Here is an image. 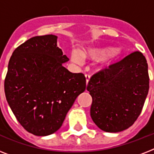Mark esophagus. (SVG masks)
Segmentation results:
<instances>
[{"label":"esophagus","instance_id":"obj_1","mask_svg":"<svg viewBox=\"0 0 154 154\" xmlns=\"http://www.w3.org/2000/svg\"><path fill=\"white\" fill-rule=\"evenodd\" d=\"M85 78H86V84L88 85V83H89V80H90V75L85 74Z\"/></svg>","mask_w":154,"mask_h":154}]
</instances>
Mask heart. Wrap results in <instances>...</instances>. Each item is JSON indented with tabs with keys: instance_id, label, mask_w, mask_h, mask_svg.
Masks as SVG:
<instances>
[{
	"instance_id": "b5f03b06",
	"label": "heart",
	"mask_w": 154,
	"mask_h": 154,
	"mask_svg": "<svg viewBox=\"0 0 154 154\" xmlns=\"http://www.w3.org/2000/svg\"><path fill=\"white\" fill-rule=\"evenodd\" d=\"M119 50L117 49H110L109 47L99 48H88L81 52V56L83 58L92 60H102L103 63L109 65L118 55ZM72 60L76 63L81 62V57L77 52L72 53Z\"/></svg>"
}]
</instances>
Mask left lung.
Masks as SVG:
<instances>
[{
	"label": "left lung",
	"mask_w": 154,
	"mask_h": 154,
	"mask_svg": "<svg viewBox=\"0 0 154 154\" xmlns=\"http://www.w3.org/2000/svg\"><path fill=\"white\" fill-rule=\"evenodd\" d=\"M149 88L148 64L135 51L90 78L87 90L93 101L90 115L101 130L128 129L141 114Z\"/></svg>",
	"instance_id": "8db88e82"
}]
</instances>
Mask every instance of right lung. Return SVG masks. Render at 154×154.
I'll return each mask as SVG.
<instances>
[{"instance_id": "obj_1", "label": "right lung", "mask_w": 154, "mask_h": 154, "mask_svg": "<svg viewBox=\"0 0 154 154\" xmlns=\"http://www.w3.org/2000/svg\"><path fill=\"white\" fill-rule=\"evenodd\" d=\"M55 35L37 36L17 48L5 79L6 100L23 128L47 136L62 125L77 96L85 90L82 72L63 66L69 58L57 45Z\"/></svg>"}]
</instances>
